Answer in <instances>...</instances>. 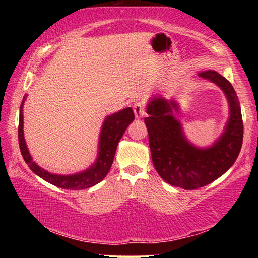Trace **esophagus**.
Listing matches in <instances>:
<instances>
[{"mask_svg": "<svg viewBox=\"0 0 258 258\" xmlns=\"http://www.w3.org/2000/svg\"><path fill=\"white\" fill-rule=\"evenodd\" d=\"M133 111L137 118H143L146 116V109L141 102H135L133 106Z\"/></svg>", "mask_w": 258, "mask_h": 258, "instance_id": "1", "label": "esophagus"}]
</instances>
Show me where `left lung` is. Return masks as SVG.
Here are the masks:
<instances>
[{"label": "left lung", "instance_id": "left-lung-1", "mask_svg": "<svg viewBox=\"0 0 258 258\" xmlns=\"http://www.w3.org/2000/svg\"><path fill=\"white\" fill-rule=\"evenodd\" d=\"M198 76L220 86L230 104L224 133L212 147L202 149L187 141L181 123L173 116V110H178L174 100L154 98L147 106L149 117L145 118L156 171L164 181L185 190L205 186L223 175L238 158L243 138L241 109L231 83L214 71Z\"/></svg>", "mask_w": 258, "mask_h": 258}]
</instances>
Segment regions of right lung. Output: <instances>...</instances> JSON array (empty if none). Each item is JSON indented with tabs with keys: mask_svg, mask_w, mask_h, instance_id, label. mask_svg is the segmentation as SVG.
Returning a JSON list of instances; mask_svg holds the SVG:
<instances>
[{
	"mask_svg": "<svg viewBox=\"0 0 258 258\" xmlns=\"http://www.w3.org/2000/svg\"><path fill=\"white\" fill-rule=\"evenodd\" d=\"M26 97L23 99L20 106L19 113V126H18V140L21 155L24 157V160L28 167L32 171L42 177L43 180L51 183L55 186H59L61 189L67 190H84L87 187H91L99 182H101L110 169L113 157L116 154L117 145L119 140L123 137L127 126L134 120V112L130 107L125 108L116 113L108 116L103 121L101 133H100L99 140V155L95 164L87 168L86 171L73 174V175H58V174H51L46 172L45 169L41 168L36 165L32 159V156L29 155V151L26 146L24 139V116H23V106Z\"/></svg>",
	"mask_w": 258,
	"mask_h": 258,
	"instance_id": "1",
	"label": "right lung"
}]
</instances>
